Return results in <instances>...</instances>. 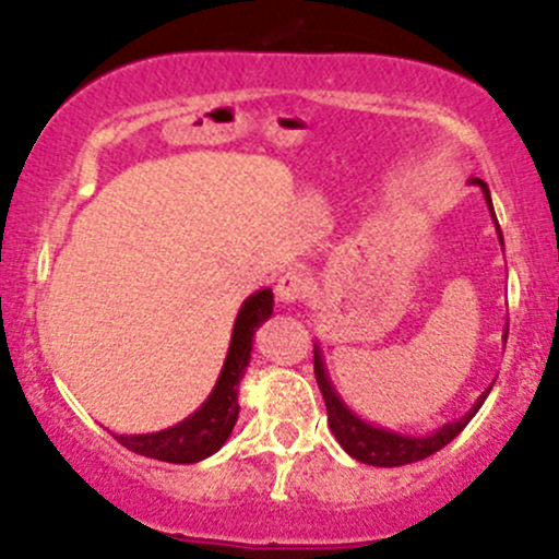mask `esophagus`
<instances>
[{"instance_id": "34e87169", "label": "esophagus", "mask_w": 559, "mask_h": 559, "mask_svg": "<svg viewBox=\"0 0 559 559\" xmlns=\"http://www.w3.org/2000/svg\"><path fill=\"white\" fill-rule=\"evenodd\" d=\"M275 297L278 302L292 305L297 299L305 297V275L297 273V270H286L278 281H275Z\"/></svg>"}]
</instances>
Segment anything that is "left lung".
Returning <instances> with one entry per match:
<instances>
[{
	"instance_id": "left-lung-1",
	"label": "left lung",
	"mask_w": 559,
	"mask_h": 559,
	"mask_svg": "<svg viewBox=\"0 0 559 559\" xmlns=\"http://www.w3.org/2000/svg\"><path fill=\"white\" fill-rule=\"evenodd\" d=\"M472 181L477 187H481V195H485L487 209H490L492 222H496L498 240H501V246H503L501 227H498L496 211H492L490 190H487V185L481 179H472ZM507 337H509V324H507V332H503V340ZM313 369H316V380H319V388H321V396H324V402H326L329 428H332V433H334V439L340 442V448L348 452L350 457H356V461L367 463V466H380V468L407 466V463L423 461V457L433 455V452L442 450L444 444H450L452 439H455L457 433L468 426V420L479 413V407L485 404L487 393H490V388H492L490 385L485 393H481L477 402H474V407L468 409L463 418L444 423L442 428H437V431L428 433V437H409V433L391 431V428L374 426V423H367L364 418H358L354 409L343 402V396H340L337 388H334L332 378H329L319 343H316V348H313Z\"/></svg>"
}]
</instances>
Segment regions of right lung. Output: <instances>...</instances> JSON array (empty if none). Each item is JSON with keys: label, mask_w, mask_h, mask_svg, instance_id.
Masks as SVG:
<instances>
[{"label": "right lung", "mask_w": 559, "mask_h": 559, "mask_svg": "<svg viewBox=\"0 0 559 559\" xmlns=\"http://www.w3.org/2000/svg\"><path fill=\"white\" fill-rule=\"evenodd\" d=\"M270 316H273V289H260L249 299H243L238 319L233 324L225 367H222L214 391L209 393L201 407L190 418L176 423L171 428H163V431L115 433L117 442L122 448L139 452V455L166 463H198L203 457L214 455L227 442L235 420H238V385L243 380L246 367H249L257 326L267 321Z\"/></svg>", "instance_id": "1"}]
</instances>
